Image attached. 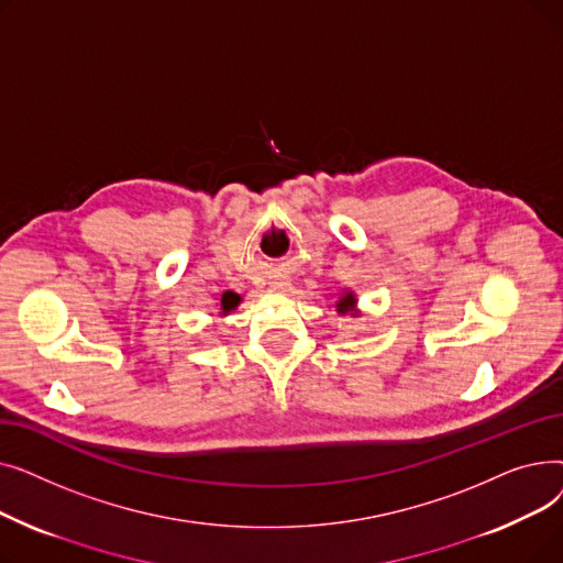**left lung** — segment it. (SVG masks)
Segmentation results:
<instances>
[{
  "label": "left lung",
  "instance_id": "obj_1",
  "mask_svg": "<svg viewBox=\"0 0 563 563\" xmlns=\"http://www.w3.org/2000/svg\"><path fill=\"white\" fill-rule=\"evenodd\" d=\"M356 294L353 291H342V297H340V301L335 303V308H338V312L340 314H356Z\"/></svg>",
  "mask_w": 563,
  "mask_h": 563
}]
</instances>
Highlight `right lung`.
<instances>
[{
    "label": "right lung",
    "mask_w": 563,
    "mask_h": 563,
    "mask_svg": "<svg viewBox=\"0 0 563 563\" xmlns=\"http://www.w3.org/2000/svg\"><path fill=\"white\" fill-rule=\"evenodd\" d=\"M236 306H240V297H236V294H232V291H225L221 297V314H228Z\"/></svg>",
    "instance_id": "obj_1"
}]
</instances>
